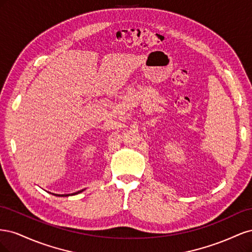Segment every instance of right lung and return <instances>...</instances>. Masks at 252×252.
<instances>
[{
  "label": "right lung",
  "mask_w": 252,
  "mask_h": 252,
  "mask_svg": "<svg viewBox=\"0 0 252 252\" xmlns=\"http://www.w3.org/2000/svg\"><path fill=\"white\" fill-rule=\"evenodd\" d=\"M83 190H80V191H77V192H74V193H71V194H55V193H52V194H55V195H57V196H68V195H74V194H78V193H80V192H82Z\"/></svg>",
  "instance_id": "add662e5"
}]
</instances>
